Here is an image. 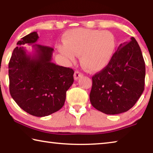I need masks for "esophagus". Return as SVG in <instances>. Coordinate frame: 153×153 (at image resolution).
<instances>
[{"mask_svg": "<svg viewBox=\"0 0 153 153\" xmlns=\"http://www.w3.org/2000/svg\"><path fill=\"white\" fill-rule=\"evenodd\" d=\"M82 76V74L80 73V72H79L78 71H75L74 75V79L75 80L78 79L79 77H81Z\"/></svg>", "mask_w": 153, "mask_h": 153, "instance_id": "obj_1", "label": "esophagus"}]
</instances>
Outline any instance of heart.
<instances>
[{
    "label": "heart",
    "mask_w": 153,
    "mask_h": 153,
    "mask_svg": "<svg viewBox=\"0 0 153 153\" xmlns=\"http://www.w3.org/2000/svg\"><path fill=\"white\" fill-rule=\"evenodd\" d=\"M61 54L71 61L80 55V63L91 72L102 70L110 63L116 48V39L109 31L75 28L64 33Z\"/></svg>",
    "instance_id": "heart-1"
}]
</instances>
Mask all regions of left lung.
<instances>
[{"label":"left lung","instance_id":"obj_1","mask_svg":"<svg viewBox=\"0 0 153 153\" xmlns=\"http://www.w3.org/2000/svg\"><path fill=\"white\" fill-rule=\"evenodd\" d=\"M145 63L134 37L121 44L108 65L92 76V105L107 115L126 112L144 90Z\"/></svg>","mask_w":153,"mask_h":153}]
</instances>
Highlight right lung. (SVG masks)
I'll use <instances>...</instances> for the list:
<instances>
[{"mask_svg": "<svg viewBox=\"0 0 153 153\" xmlns=\"http://www.w3.org/2000/svg\"><path fill=\"white\" fill-rule=\"evenodd\" d=\"M36 32L18 41L9 63V91L15 102L25 112L45 117L63 107L66 92L74 82V71L52 62L54 49L36 45ZM33 44L27 53L21 45Z\"/></svg>", "mask_w": 153, "mask_h": 153, "instance_id": "1", "label": "right lung"}]
</instances>
